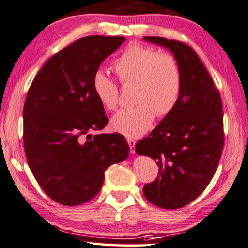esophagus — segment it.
<instances>
[{
	"instance_id": "34e87169",
	"label": "esophagus",
	"mask_w": 248,
	"mask_h": 248,
	"mask_svg": "<svg viewBox=\"0 0 248 248\" xmlns=\"http://www.w3.org/2000/svg\"><path fill=\"white\" fill-rule=\"evenodd\" d=\"M127 143H128V145H130L131 153H135V144H136L135 140H133V139H127Z\"/></svg>"
}]
</instances>
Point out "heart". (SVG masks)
Segmentation results:
<instances>
[{"label":"heart","instance_id":"b5f03b06","mask_svg":"<svg viewBox=\"0 0 248 248\" xmlns=\"http://www.w3.org/2000/svg\"><path fill=\"white\" fill-rule=\"evenodd\" d=\"M113 70L123 86L134 84L132 108L113 116L110 127L125 136H140L150 130L155 115L167 116L175 108L182 93V70L169 52L141 45L128 46L113 62ZM93 91L104 108L116 109L120 89L103 71L93 77Z\"/></svg>","mask_w":248,"mask_h":248}]
</instances>
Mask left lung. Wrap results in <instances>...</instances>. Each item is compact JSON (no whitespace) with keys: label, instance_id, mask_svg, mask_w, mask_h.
I'll return each instance as SVG.
<instances>
[{"label":"left lung","instance_id":"8db88e82","mask_svg":"<svg viewBox=\"0 0 248 248\" xmlns=\"http://www.w3.org/2000/svg\"><path fill=\"white\" fill-rule=\"evenodd\" d=\"M144 40L170 49L182 70V93L175 108L149 136L136 143L140 155L155 161L159 174L143 186L151 203L179 209L202 193L213 179L224 149L220 94L202 60L185 42L161 37Z\"/></svg>","mask_w":248,"mask_h":248}]
</instances>
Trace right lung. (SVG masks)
I'll list each match as a JSON object with an SVG mask.
<instances>
[{
    "instance_id": "1",
    "label": "right lung",
    "mask_w": 248,
    "mask_h": 248,
    "mask_svg": "<svg viewBox=\"0 0 248 248\" xmlns=\"http://www.w3.org/2000/svg\"><path fill=\"white\" fill-rule=\"evenodd\" d=\"M124 40L78 39L44 64L28 91L23 107L28 164L41 189L63 206L94 198L106 169L128 156L130 146L122 134H89L108 123L93 91V77Z\"/></svg>"
}]
</instances>
